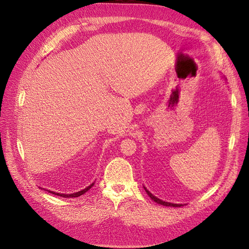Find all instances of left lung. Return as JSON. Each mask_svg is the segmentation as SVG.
<instances>
[{
	"instance_id": "1",
	"label": "left lung",
	"mask_w": 249,
	"mask_h": 249,
	"mask_svg": "<svg viewBox=\"0 0 249 249\" xmlns=\"http://www.w3.org/2000/svg\"><path fill=\"white\" fill-rule=\"evenodd\" d=\"M144 189H145V191H146L147 195H148V196L150 197L151 200L155 201L156 203H158V204H161V205H163V206H174V208H179V206L182 205V204H178V203H171V202H167V201H162V200H160L159 197L155 196L153 195V193H151V192H149L148 190H147V188L145 187V185H144Z\"/></svg>"
}]
</instances>
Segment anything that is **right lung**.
Here are the masks:
<instances>
[{"label":"right lung","instance_id":"1","mask_svg":"<svg viewBox=\"0 0 249 249\" xmlns=\"http://www.w3.org/2000/svg\"><path fill=\"white\" fill-rule=\"evenodd\" d=\"M93 184H94V182H92L89 187H87V188H84L83 190H81V191H78V192H74V193H71V195H65V193H58V192H53V191H50V190H46V189H44V188H40V189H44L45 191H48V192H50V193H53V195H54V196H62V197H78V196H82V195H84V193L86 192H88L90 190V189L93 187Z\"/></svg>","mask_w":249,"mask_h":249}]
</instances>
